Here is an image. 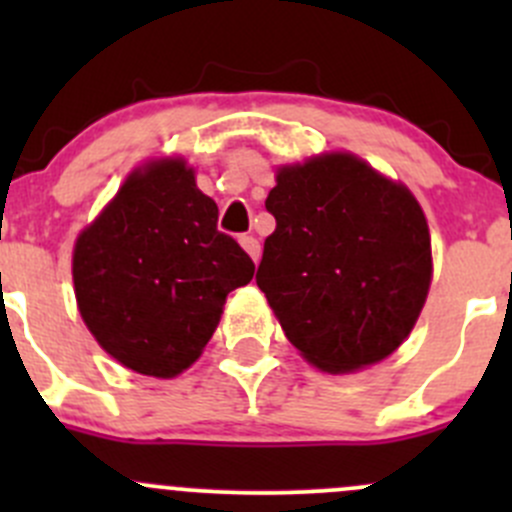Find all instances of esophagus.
I'll return each mask as SVG.
<instances>
[{"mask_svg":"<svg viewBox=\"0 0 512 512\" xmlns=\"http://www.w3.org/2000/svg\"><path fill=\"white\" fill-rule=\"evenodd\" d=\"M240 245L245 247V252L247 255L252 257V260H260V252H262V247H260V242H257V237H252V235H242L240 237Z\"/></svg>","mask_w":512,"mask_h":512,"instance_id":"1","label":"esophagus"}]
</instances>
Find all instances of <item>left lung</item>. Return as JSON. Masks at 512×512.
I'll return each instance as SVG.
<instances>
[{"label": "left lung", "mask_w": 512, "mask_h": 512, "mask_svg": "<svg viewBox=\"0 0 512 512\" xmlns=\"http://www.w3.org/2000/svg\"><path fill=\"white\" fill-rule=\"evenodd\" d=\"M265 208L277 227L255 280L304 359L344 374L396 352L431 285V235L409 188L329 153L282 168Z\"/></svg>", "instance_id": "8db88e82"}]
</instances>
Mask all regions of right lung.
Masks as SVG:
<instances>
[{
	"instance_id": "obj_1",
	"label": "right lung",
	"mask_w": 512,
	"mask_h": 512,
	"mask_svg": "<svg viewBox=\"0 0 512 512\" xmlns=\"http://www.w3.org/2000/svg\"><path fill=\"white\" fill-rule=\"evenodd\" d=\"M252 275L255 262L218 230V205L183 160L128 175L74 247L86 327L113 359L158 379L198 359L225 297Z\"/></svg>"
}]
</instances>
